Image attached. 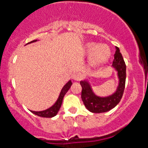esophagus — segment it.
I'll return each instance as SVG.
<instances>
[{
    "mask_svg": "<svg viewBox=\"0 0 148 148\" xmlns=\"http://www.w3.org/2000/svg\"><path fill=\"white\" fill-rule=\"evenodd\" d=\"M72 78L74 80L79 81L80 80L81 78H82V75H81V74H79V73L75 72L72 74Z\"/></svg>",
    "mask_w": 148,
    "mask_h": 148,
    "instance_id": "esophagus-1",
    "label": "esophagus"
}]
</instances>
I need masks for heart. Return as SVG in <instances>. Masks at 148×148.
Wrapping results in <instances>:
<instances>
[{
    "label": "heart",
    "mask_w": 148,
    "mask_h": 148,
    "mask_svg": "<svg viewBox=\"0 0 148 148\" xmlns=\"http://www.w3.org/2000/svg\"><path fill=\"white\" fill-rule=\"evenodd\" d=\"M86 52L90 55V61L93 66H99L105 63L111 56V50L107 45H99L94 42L87 44Z\"/></svg>",
    "instance_id": "1"
}]
</instances>
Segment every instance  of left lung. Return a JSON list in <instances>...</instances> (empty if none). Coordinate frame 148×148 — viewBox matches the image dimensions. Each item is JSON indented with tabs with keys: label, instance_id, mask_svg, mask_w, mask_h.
I'll use <instances>...</instances> for the list:
<instances>
[{
	"label": "left lung",
	"instance_id": "left-lung-1",
	"mask_svg": "<svg viewBox=\"0 0 148 148\" xmlns=\"http://www.w3.org/2000/svg\"><path fill=\"white\" fill-rule=\"evenodd\" d=\"M112 66L118 71L119 78V85L115 93L107 97L97 96L92 90L90 85L86 80L81 81L82 93L81 98L85 107L90 112L93 113H101L110 111L117 106L121 101L125 89V78H126V66L119 48L116 47L114 58L112 62Z\"/></svg>",
	"mask_w": 148,
	"mask_h": 148
}]
</instances>
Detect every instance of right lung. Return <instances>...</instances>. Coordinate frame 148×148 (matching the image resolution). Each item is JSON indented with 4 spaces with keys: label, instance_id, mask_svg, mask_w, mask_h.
<instances>
[{
    "label": "right lung",
    "instance_id": "obj_1",
    "mask_svg": "<svg viewBox=\"0 0 148 148\" xmlns=\"http://www.w3.org/2000/svg\"><path fill=\"white\" fill-rule=\"evenodd\" d=\"M37 40H34V41H30V42L27 43V44H30V43L35 42ZM72 85V82L71 80H69L66 85L63 86V88H62L61 92L60 93V96H59L58 99L57 101L55 102V103L53 106H52L51 107H49V109L46 110H44V111H40V112H35V111H31V112L34 113L36 115H38L39 117H42V118H52L54 116H55L58 112L59 110H60V107H61L62 102H63V99L64 96L66 95V93H67V91L69 90L70 87Z\"/></svg>",
    "mask_w": 148,
    "mask_h": 148
}]
</instances>
